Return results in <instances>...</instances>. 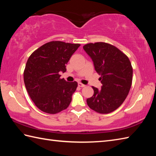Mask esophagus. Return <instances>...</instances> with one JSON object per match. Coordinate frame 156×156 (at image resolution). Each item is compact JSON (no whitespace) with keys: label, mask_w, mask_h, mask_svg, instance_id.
<instances>
[{"label":"esophagus","mask_w":156,"mask_h":156,"mask_svg":"<svg viewBox=\"0 0 156 156\" xmlns=\"http://www.w3.org/2000/svg\"><path fill=\"white\" fill-rule=\"evenodd\" d=\"M78 87H82V88H83V87H85V85H84V84L81 83V82H78Z\"/></svg>","instance_id":"1"}]
</instances>
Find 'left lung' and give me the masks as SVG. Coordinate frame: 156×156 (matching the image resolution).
Masks as SVG:
<instances>
[{
    "instance_id": "left-lung-1",
    "label": "left lung",
    "mask_w": 156,
    "mask_h": 156,
    "mask_svg": "<svg viewBox=\"0 0 156 156\" xmlns=\"http://www.w3.org/2000/svg\"><path fill=\"white\" fill-rule=\"evenodd\" d=\"M83 48L93 61L102 84L99 90L92 87L94 94L87 99V105L98 113H110L122 104L130 90L133 80L131 62L120 49L107 43H90Z\"/></svg>"
}]
</instances>
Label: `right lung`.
I'll use <instances>...</instances> for the list:
<instances>
[{
    "label": "right lung",
    "mask_w": 156,
    "mask_h": 156,
    "mask_svg": "<svg viewBox=\"0 0 156 156\" xmlns=\"http://www.w3.org/2000/svg\"><path fill=\"white\" fill-rule=\"evenodd\" d=\"M80 45L52 41L29 56L23 78L29 97L41 111L56 114L68 107L78 83L66 82L59 73L66 71V65Z\"/></svg>",
    "instance_id": "1"
}]
</instances>
